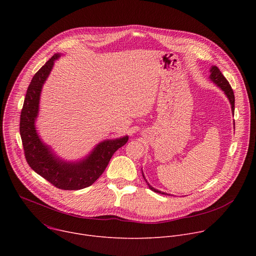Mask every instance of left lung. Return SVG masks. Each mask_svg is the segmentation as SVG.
<instances>
[{"instance_id":"1","label":"left lung","mask_w":256,"mask_h":256,"mask_svg":"<svg viewBox=\"0 0 256 256\" xmlns=\"http://www.w3.org/2000/svg\"><path fill=\"white\" fill-rule=\"evenodd\" d=\"M210 81H212L218 88H221L222 91H224V93L226 94V96L228 97V99H229V101H230V103H231L232 112H234V109H235V96H234V92H233V90H232V88H231L229 82H228L227 79L223 76L221 70H218V66H212L210 68ZM234 126H235V122H234ZM142 177H144V179L146 180V178H144V173H142ZM146 182H147V184H148L147 180H146ZM148 186H149V188H150V190H152L153 192H157V194H165V192H160V190L154 188L151 186L149 184H148Z\"/></svg>"}]
</instances>
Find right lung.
<instances>
[{
    "label": "right lung",
    "instance_id": "add662e5",
    "mask_svg": "<svg viewBox=\"0 0 256 256\" xmlns=\"http://www.w3.org/2000/svg\"><path fill=\"white\" fill-rule=\"evenodd\" d=\"M60 56V54L52 56L33 76L21 110L20 136L26 161L36 173L58 188L78 190L94 184L104 172L116 151L126 144L128 136L99 142L88 156L78 162H66L60 159L42 140L35 128V120L40 110V93L54 60Z\"/></svg>",
    "mask_w": 256,
    "mask_h": 256
}]
</instances>
